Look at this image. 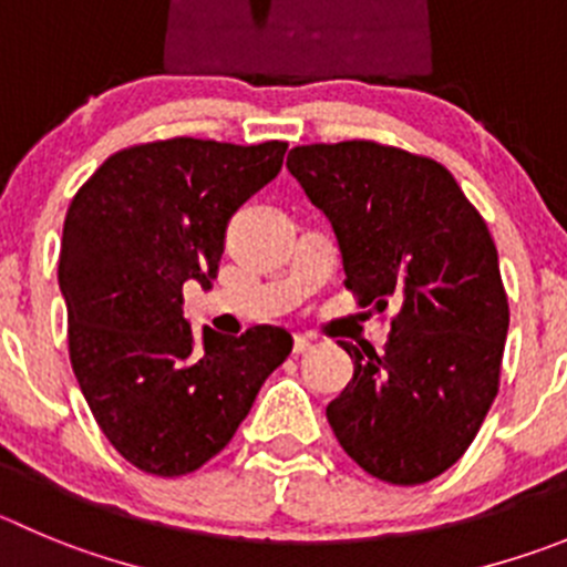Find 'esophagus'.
I'll return each mask as SVG.
<instances>
[{"label":"esophagus","instance_id":"1","mask_svg":"<svg viewBox=\"0 0 567 567\" xmlns=\"http://www.w3.org/2000/svg\"><path fill=\"white\" fill-rule=\"evenodd\" d=\"M313 349V338L310 336H293V352L296 355H305V352H310Z\"/></svg>","mask_w":567,"mask_h":567}]
</instances>
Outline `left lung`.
Masks as SVG:
<instances>
[{
	"mask_svg": "<svg viewBox=\"0 0 567 567\" xmlns=\"http://www.w3.org/2000/svg\"><path fill=\"white\" fill-rule=\"evenodd\" d=\"M288 171L330 218L343 285L396 305L385 352L355 361L327 422L374 478L414 486L453 467L498 394L509 301L498 248L447 167L369 140L301 145Z\"/></svg>",
	"mask_w": 567,
	"mask_h": 567,
	"instance_id": "obj_1",
	"label": "left lung"
}]
</instances>
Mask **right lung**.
<instances>
[{"instance_id":"right-lung-1","label":"right lung","mask_w":567,"mask_h":567,"mask_svg":"<svg viewBox=\"0 0 567 567\" xmlns=\"http://www.w3.org/2000/svg\"><path fill=\"white\" fill-rule=\"evenodd\" d=\"M285 151L145 142L105 158L69 204L58 259L69 361L100 431L142 473L176 478L218 456L293 349L271 324L195 336L182 310L184 282L218 277L229 218L277 178Z\"/></svg>"}]
</instances>
